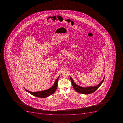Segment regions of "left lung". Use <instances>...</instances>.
Returning a JSON list of instances; mask_svg holds the SVG:
<instances>
[{
  "instance_id": "obj_1",
  "label": "left lung",
  "mask_w": 123,
  "mask_h": 123,
  "mask_svg": "<svg viewBox=\"0 0 123 123\" xmlns=\"http://www.w3.org/2000/svg\"><path fill=\"white\" fill-rule=\"evenodd\" d=\"M70 80L71 81L72 83V86L73 87L74 89L77 92L83 94H91L92 93H93V92H95L96 90H97L98 88L100 86L101 84L103 82L104 79V77L103 80H102V81L97 86H95L87 87L86 88H84V87H80L78 85H77L75 83L73 80H72V79L71 78V77L70 76Z\"/></svg>"
}]
</instances>
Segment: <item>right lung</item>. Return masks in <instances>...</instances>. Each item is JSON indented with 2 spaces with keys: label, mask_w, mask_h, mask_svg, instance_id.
I'll list each match as a JSON object with an SVG mask.
<instances>
[{
  "label": "right lung",
  "mask_w": 123,
  "mask_h": 123,
  "mask_svg": "<svg viewBox=\"0 0 123 123\" xmlns=\"http://www.w3.org/2000/svg\"><path fill=\"white\" fill-rule=\"evenodd\" d=\"M59 77L60 76H58V78L55 80L53 85L51 88H50L48 90H43V91L36 92H31L30 91H28L25 88H24V89L26 90V92L30 93L31 95L37 97H40V98H45V97H48L52 94H53L57 89V86H58V80L59 79Z\"/></svg>",
  "instance_id": "add662e5"
}]
</instances>
